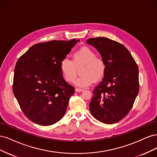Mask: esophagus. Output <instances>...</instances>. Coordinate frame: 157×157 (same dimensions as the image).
I'll return each instance as SVG.
<instances>
[{"label":"esophagus","mask_w":157,"mask_h":157,"mask_svg":"<svg viewBox=\"0 0 157 157\" xmlns=\"http://www.w3.org/2000/svg\"><path fill=\"white\" fill-rule=\"evenodd\" d=\"M83 89H81V88H75V91L77 92H82L83 91Z\"/></svg>","instance_id":"esophagus-1"}]
</instances>
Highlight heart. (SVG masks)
<instances>
[{"label": "heart", "instance_id": "heart-1", "mask_svg": "<svg viewBox=\"0 0 157 157\" xmlns=\"http://www.w3.org/2000/svg\"><path fill=\"white\" fill-rule=\"evenodd\" d=\"M82 65L80 69L81 75L75 80V84L78 87H87L95 81L103 78L105 72L106 65L101 57L96 56L93 50L83 47L73 54V60L64 58L61 60L59 69L64 79L68 82H73L77 76L75 67Z\"/></svg>", "mask_w": 157, "mask_h": 157}]
</instances>
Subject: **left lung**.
Segmentation results:
<instances>
[{"instance_id": "1", "label": "left lung", "mask_w": 157, "mask_h": 157, "mask_svg": "<svg viewBox=\"0 0 157 157\" xmlns=\"http://www.w3.org/2000/svg\"><path fill=\"white\" fill-rule=\"evenodd\" d=\"M105 61L106 69L102 81L94 89L90 103L93 117L105 124H114L131 110L139 92V70L124 46L105 37L89 39Z\"/></svg>"}]
</instances>
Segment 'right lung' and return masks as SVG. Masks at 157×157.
Wrapping results in <instances>:
<instances>
[{
  "mask_svg": "<svg viewBox=\"0 0 157 157\" xmlns=\"http://www.w3.org/2000/svg\"><path fill=\"white\" fill-rule=\"evenodd\" d=\"M78 41L38 43L17 61L13 92L26 117L37 124L52 125L65 115L75 88L64 80L59 63Z\"/></svg>",
  "mask_w": 157,
  "mask_h": 157,
  "instance_id": "obj_1",
  "label": "right lung"
}]
</instances>
